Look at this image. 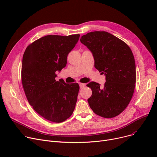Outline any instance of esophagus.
Here are the masks:
<instances>
[{"mask_svg": "<svg viewBox=\"0 0 157 157\" xmlns=\"http://www.w3.org/2000/svg\"><path fill=\"white\" fill-rule=\"evenodd\" d=\"M79 85V87H80V88H83V87H85V85H85V84H84V83H80Z\"/></svg>", "mask_w": 157, "mask_h": 157, "instance_id": "obj_1", "label": "esophagus"}]
</instances>
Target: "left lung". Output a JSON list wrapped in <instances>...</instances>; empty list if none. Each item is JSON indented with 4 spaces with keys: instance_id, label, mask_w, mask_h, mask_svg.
<instances>
[{
    "instance_id": "8db88e82",
    "label": "left lung",
    "mask_w": 157,
    "mask_h": 157,
    "mask_svg": "<svg viewBox=\"0 0 157 157\" xmlns=\"http://www.w3.org/2000/svg\"><path fill=\"white\" fill-rule=\"evenodd\" d=\"M81 43L92 53L95 67L105 76L104 86L90 82L89 105L98 116L110 118L122 113L132 97L136 81L134 57L123 40L105 31L88 33Z\"/></svg>"
}]
</instances>
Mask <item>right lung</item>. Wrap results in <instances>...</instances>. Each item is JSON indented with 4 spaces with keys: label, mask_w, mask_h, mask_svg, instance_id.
<instances>
[{
    "label": "right lung",
    "mask_w": 157,
    "mask_h": 157,
    "mask_svg": "<svg viewBox=\"0 0 157 157\" xmlns=\"http://www.w3.org/2000/svg\"><path fill=\"white\" fill-rule=\"evenodd\" d=\"M79 36L48 35L28 46L23 54L21 82L25 93L33 109L49 121H64L75 108L79 85L56 81L55 72L65 67L67 55Z\"/></svg>",
    "instance_id": "right-lung-1"
}]
</instances>
